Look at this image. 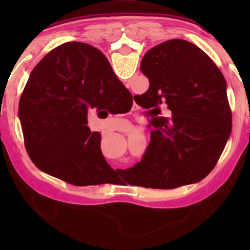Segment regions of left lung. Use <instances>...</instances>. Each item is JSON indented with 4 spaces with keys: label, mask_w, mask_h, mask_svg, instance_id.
<instances>
[{
    "label": "left lung",
    "mask_w": 250,
    "mask_h": 250,
    "mask_svg": "<svg viewBox=\"0 0 250 250\" xmlns=\"http://www.w3.org/2000/svg\"><path fill=\"white\" fill-rule=\"evenodd\" d=\"M140 69L150 83L139 98L152 116L151 141L125 177L146 188L196 183L216 166L229 138L226 80L208 55L184 40L151 48ZM162 107L170 118L162 117Z\"/></svg>",
    "instance_id": "obj_1"
}]
</instances>
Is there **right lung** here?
I'll use <instances>...</instances> for the list:
<instances>
[{"instance_id": "right-lung-1", "label": "right lung", "mask_w": 250, "mask_h": 250, "mask_svg": "<svg viewBox=\"0 0 250 250\" xmlns=\"http://www.w3.org/2000/svg\"><path fill=\"white\" fill-rule=\"evenodd\" d=\"M112 104L129 110L132 97L98 49L68 42L50 50L31 73L20 100L33 163L76 186L110 183L115 171L101 153L100 133L87 125V115Z\"/></svg>"}]
</instances>
